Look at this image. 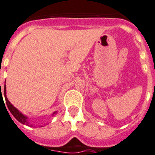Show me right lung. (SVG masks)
<instances>
[{
	"instance_id": "1",
	"label": "right lung",
	"mask_w": 155,
	"mask_h": 155,
	"mask_svg": "<svg viewBox=\"0 0 155 155\" xmlns=\"http://www.w3.org/2000/svg\"><path fill=\"white\" fill-rule=\"evenodd\" d=\"M4 94H5V102H6V105H7L9 111L11 112V114L13 115L14 117L18 121L20 122V123H22V124H27V125H29V123H28V121H27V117L23 115V114H21V113H20V112H19V110L16 109V108L14 107V106L11 104V102H9L8 100L7 96H6V86H5V87H4ZM0 96H2V94H1V92ZM55 114H57V111L53 113V116Z\"/></svg>"
}]
</instances>
